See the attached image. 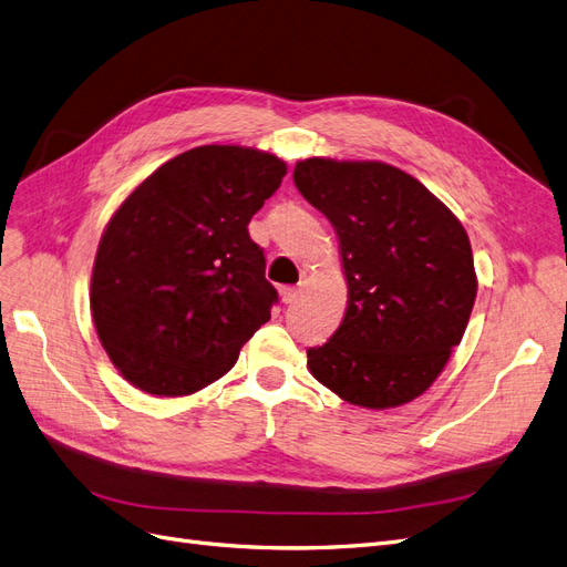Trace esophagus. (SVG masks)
<instances>
[{"label":"esophagus","instance_id":"34e87169","mask_svg":"<svg viewBox=\"0 0 567 567\" xmlns=\"http://www.w3.org/2000/svg\"><path fill=\"white\" fill-rule=\"evenodd\" d=\"M299 297H301V289L299 287H282L280 289V299H282V303H297L299 301Z\"/></svg>","mask_w":567,"mask_h":567}]
</instances>
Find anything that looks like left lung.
<instances>
[{"label":"left lung","mask_w":567,"mask_h":567,"mask_svg":"<svg viewBox=\"0 0 567 567\" xmlns=\"http://www.w3.org/2000/svg\"><path fill=\"white\" fill-rule=\"evenodd\" d=\"M301 196L337 230L348 308L308 369L362 409L421 396L463 341L476 270L465 226L425 184L390 163L312 156L295 167Z\"/></svg>","instance_id":"1"}]
</instances>
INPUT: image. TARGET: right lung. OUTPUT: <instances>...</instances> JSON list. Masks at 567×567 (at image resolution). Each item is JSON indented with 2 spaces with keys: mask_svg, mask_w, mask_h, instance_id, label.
Returning a JSON list of instances; mask_svg holds the SVG:
<instances>
[{
  "mask_svg": "<svg viewBox=\"0 0 567 567\" xmlns=\"http://www.w3.org/2000/svg\"><path fill=\"white\" fill-rule=\"evenodd\" d=\"M287 163L255 146L205 144L140 182L97 245L91 312L112 364L137 390L194 394L238 362L278 291L247 224Z\"/></svg>",
  "mask_w": 567,
  "mask_h": 567,
  "instance_id": "1",
  "label": "right lung"
}]
</instances>
